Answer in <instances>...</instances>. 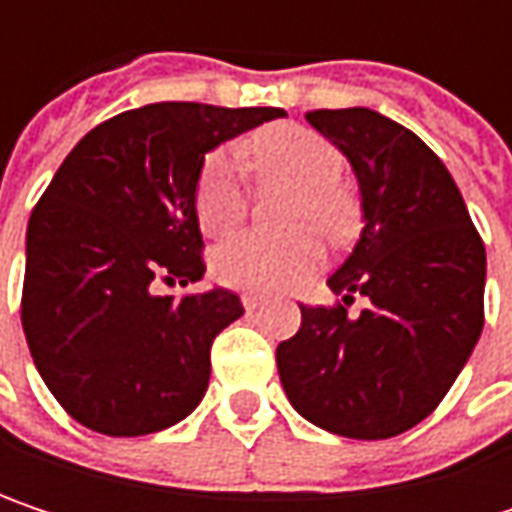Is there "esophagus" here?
I'll list each match as a JSON object with an SVG mask.
<instances>
[{"label":"esophagus","mask_w":512,"mask_h":512,"mask_svg":"<svg viewBox=\"0 0 512 512\" xmlns=\"http://www.w3.org/2000/svg\"><path fill=\"white\" fill-rule=\"evenodd\" d=\"M260 305H263V296H255V293H246V296H243V308H246V311H255Z\"/></svg>","instance_id":"34e87169"}]
</instances>
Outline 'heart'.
<instances>
[{
    "label": "heart",
    "mask_w": 512,
    "mask_h": 512,
    "mask_svg": "<svg viewBox=\"0 0 512 512\" xmlns=\"http://www.w3.org/2000/svg\"><path fill=\"white\" fill-rule=\"evenodd\" d=\"M246 159L260 186H287V237L237 234L213 252V275L234 290L272 293L311 278L323 260L317 231L329 243H344L356 231V201L344 186V156L320 133L302 124H275L246 142ZM195 213L207 234H228L246 219V189L234 159L213 151L195 180Z\"/></svg>",
    "instance_id": "1"
}]
</instances>
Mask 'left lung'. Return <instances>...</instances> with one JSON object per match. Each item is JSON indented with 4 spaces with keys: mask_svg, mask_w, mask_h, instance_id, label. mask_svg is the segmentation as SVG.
<instances>
[{
    "mask_svg": "<svg viewBox=\"0 0 512 512\" xmlns=\"http://www.w3.org/2000/svg\"><path fill=\"white\" fill-rule=\"evenodd\" d=\"M361 186L364 228L329 278L335 305H299L275 350L293 409L347 439H391L448 394L483 332L486 249L460 189L412 130L373 109H314ZM356 295L368 305L349 314Z\"/></svg>",
    "mask_w": 512,
    "mask_h": 512,
    "instance_id": "1",
    "label": "left lung"
}]
</instances>
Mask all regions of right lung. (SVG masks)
Returning a JSON list of instances; mask_svg holds the SVG:
<instances>
[{
  "instance_id": "right-lung-1",
  "label": "right lung",
  "mask_w": 512,
  "mask_h": 512,
  "mask_svg": "<svg viewBox=\"0 0 512 512\" xmlns=\"http://www.w3.org/2000/svg\"><path fill=\"white\" fill-rule=\"evenodd\" d=\"M284 109L151 103L97 124L55 171L26 231L23 332L61 409L103 436L183 421L210 382L237 293L156 296L204 278L195 180L216 145Z\"/></svg>"
}]
</instances>
